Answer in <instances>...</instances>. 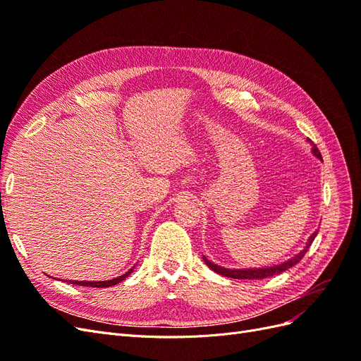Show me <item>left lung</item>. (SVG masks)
Instances as JSON below:
<instances>
[{
	"instance_id": "obj_1",
	"label": "left lung",
	"mask_w": 361,
	"mask_h": 361,
	"mask_svg": "<svg viewBox=\"0 0 361 361\" xmlns=\"http://www.w3.org/2000/svg\"><path fill=\"white\" fill-rule=\"evenodd\" d=\"M313 154L314 157H318L319 159H322L321 154L318 147L313 146ZM316 235H318V231L313 232L312 236L309 238L307 244H305V247L300 251V253L297 256H293L292 259L283 262V264L280 265H274V267H268V268H245V269H228V268H223L220 265H215L214 262L207 260L206 257H203V260L206 262V265L209 267L212 271H215L216 274L220 276H224V277H231V279H238V280H260V279H268V277H272V276H277V274H281V272L288 271L289 268H292L293 265H297L298 262L304 257V255L307 253L309 247L312 245L313 239L316 238Z\"/></svg>"
}]
</instances>
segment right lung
<instances>
[{
	"label": "right lung",
	"instance_id": "obj_1",
	"mask_svg": "<svg viewBox=\"0 0 361 361\" xmlns=\"http://www.w3.org/2000/svg\"><path fill=\"white\" fill-rule=\"evenodd\" d=\"M133 271H134V268L129 269L126 274L120 276L117 279H113V280H104V281H76V280H69L68 283H71V285H76V286L80 285V286H90V288H110V286L117 285V283H120V281H123Z\"/></svg>",
	"mask_w": 361,
	"mask_h": 361
}]
</instances>
